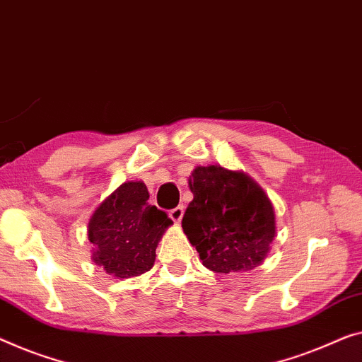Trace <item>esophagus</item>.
I'll use <instances>...</instances> for the list:
<instances>
[{"label": "esophagus", "mask_w": 362, "mask_h": 362, "mask_svg": "<svg viewBox=\"0 0 362 362\" xmlns=\"http://www.w3.org/2000/svg\"><path fill=\"white\" fill-rule=\"evenodd\" d=\"M183 213H185V209H183V206H177L174 209H170L169 216H170V219L174 221V223H180L182 218H183Z\"/></svg>", "instance_id": "1"}]
</instances>
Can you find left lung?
<instances>
[{
  "label": "left lung",
  "mask_w": 362,
  "mask_h": 362,
  "mask_svg": "<svg viewBox=\"0 0 362 362\" xmlns=\"http://www.w3.org/2000/svg\"><path fill=\"white\" fill-rule=\"evenodd\" d=\"M193 199L182 219L203 265L216 273L249 272L265 260L274 239L268 197L244 172L197 167L188 180Z\"/></svg>",
  "instance_id": "1"
}]
</instances>
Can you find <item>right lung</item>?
Here are the masks:
<instances>
[{
  "label": "right lung",
  "mask_w": 362,
  "mask_h": 362,
  "mask_svg": "<svg viewBox=\"0 0 362 362\" xmlns=\"http://www.w3.org/2000/svg\"><path fill=\"white\" fill-rule=\"evenodd\" d=\"M143 182H125L102 202L89 221L93 260L115 278L149 272L164 230L172 224L165 211L149 202Z\"/></svg>",
  "instance_id": "add662e5"
}]
</instances>
